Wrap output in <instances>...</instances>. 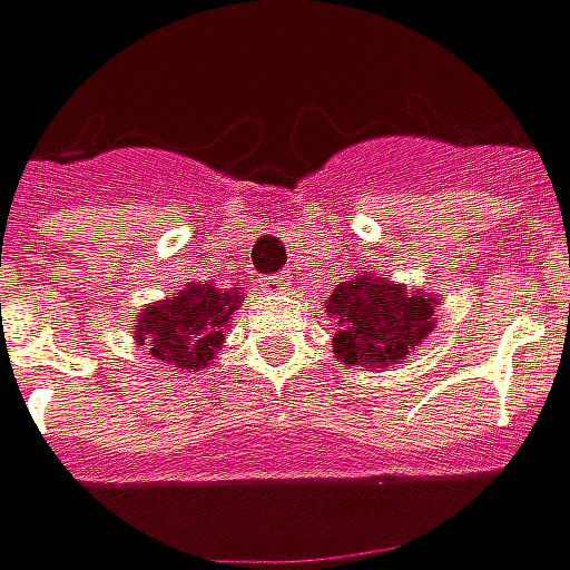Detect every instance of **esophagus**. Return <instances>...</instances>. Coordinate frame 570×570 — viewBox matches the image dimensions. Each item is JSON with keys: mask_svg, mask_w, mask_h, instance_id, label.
Wrapping results in <instances>:
<instances>
[{"mask_svg": "<svg viewBox=\"0 0 570 570\" xmlns=\"http://www.w3.org/2000/svg\"><path fill=\"white\" fill-rule=\"evenodd\" d=\"M263 288H266V292H285V288H288V275H269V278L263 282Z\"/></svg>", "mask_w": 570, "mask_h": 570, "instance_id": "obj_1", "label": "esophagus"}]
</instances>
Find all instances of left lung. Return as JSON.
Listing matches in <instances>:
<instances>
[{
    "label": "left lung",
    "instance_id": "8db88e82",
    "mask_svg": "<svg viewBox=\"0 0 570 570\" xmlns=\"http://www.w3.org/2000/svg\"><path fill=\"white\" fill-rule=\"evenodd\" d=\"M434 297L409 295L374 275L342 282L326 301L330 317H336L333 352L345 364L383 367L400 362L415 342L434 326Z\"/></svg>",
    "mask_w": 570,
    "mask_h": 570
}]
</instances>
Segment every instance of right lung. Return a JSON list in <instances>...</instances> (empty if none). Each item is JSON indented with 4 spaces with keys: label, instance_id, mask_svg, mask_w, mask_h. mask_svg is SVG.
<instances>
[{
    "label": "right lung",
    "instance_id": "obj_1",
    "mask_svg": "<svg viewBox=\"0 0 570 570\" xmlns=\"http://www.w3.org/2000/svg\"><path fill=\"white\" fill-rule=\"evenodd\" d=\"M244 292H218L215 285H189L177 297L148 307L136 336L148 345L151 358L199 371L212 362L225 340V326L237 311Z\"/></svg>",
    "mask_w": 570,
    "mask_h": 570
}]
</instances>
